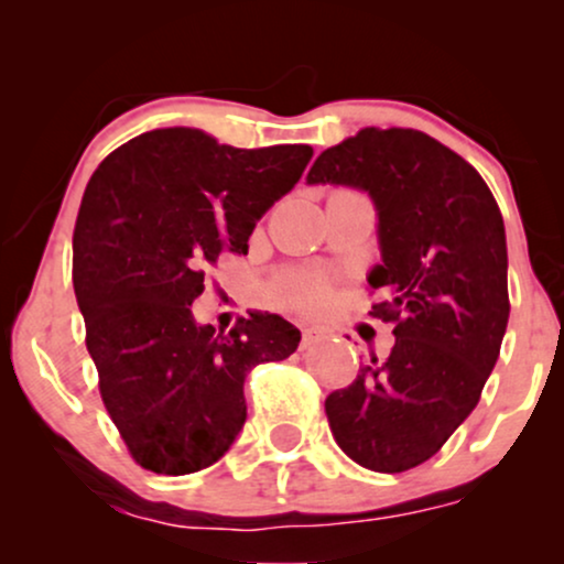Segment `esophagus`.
<instances>
[{"label": "esophagus", "mask_w": 564, "mask_h": 564, "mask_svg": "<svg viewBox=\"0 0 564 564\" xmlns=\"http://www.w3.org/2000/svg\"><path fill=\"white\" fill-rule=\"evenodd\" d=\"M318 339H321V334L315 332V328H302V349H310L313 345H318Z\"/></svg>", "instance_id": "obj_1"}]
</instances>
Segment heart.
Wrapping results in <instances>:
<instances>
[{"mask_svg": "<svg viewBox=\"0 0 564 564\" xmlns=\"http://www.w3.org/2000/svg\"><path fill=\"white\" fill-rule=\"evenodd\" d=\"M270 296H273V302L283 304V307L315 310L326 302L328 281L310 273H283L270 286Z\"/></svg>", "mask_w": 564, "mask_h": 564, "instance_id": "obj_1", "label": "heart"}]
</instances>
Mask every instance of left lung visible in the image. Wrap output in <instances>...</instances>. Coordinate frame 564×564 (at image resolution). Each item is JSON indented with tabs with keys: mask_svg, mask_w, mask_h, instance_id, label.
<instances>
[{
	"mask_svg": "<svg viewBox=\"0 0 564 564\" xmlns=\"http://www.w3.org/2000/svg\"><path fill=\"white\" fill-rule=\"evenodd\" d=\"M307 183L360 187L379 212L381 264L368 275L371 315L392 323L371 355L326 398L336 445L360 467L424 464L475 411L509 321L507 232L480 172L419 129H360L323 151Z\"/></svg>",
	"mask_w": 564,
	"mask_h": 564,
	"instance_id": "left-lung-1",
	"label": "left lung"
}]
</instances>
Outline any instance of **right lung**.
Masks as SVG:
<instances>
[{"label": "right lung", "instance_id": "add662e5", "mask_svg": "<svg viewBox=\"0 0 564 564\" xmlns=\"http://www.w3.org/2000/svg\"><path fill=\"white\" fill-rule=\"evenodd\" d=\"M310 145L232 148L200 129H153L100 161L74 228V291L108 416L142 469L191 475L246 422L243 379L283 360L300 328L281 315L228 334L191 313L219 254L300 183Z\"/></svg>", "mask_w": 564, "mask_h": 564}]
</instances>
